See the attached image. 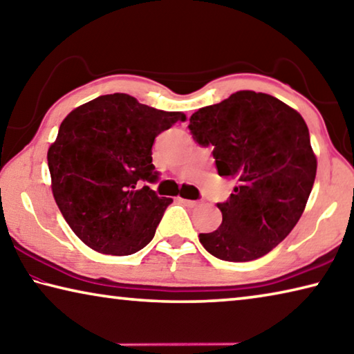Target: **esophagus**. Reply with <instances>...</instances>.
Segmentation results:
<instances>
[{
    "mask_svg": "<svg viewBox=\"0 0 354 354\" xmlns=\"http://www.w3.org/2000/svg\"><path fill=\"white\" fill-rule=\"evenodd\" d=\"M179 201H181L183 205L189 206V207H195V206H198V201H194V200H185V198H179Z\"/></svg>",
    "mask_w": 354,
    "mask_h": 354,
    "instance_id": "1",
    "label": "esophagus"
}]
</instances>
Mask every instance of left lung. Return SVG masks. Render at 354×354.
Listing matches in <instances>:
<instances>
[{
	"mask_svg": "<svg viewBox=\"0 0 354 354\" xmlns=\"http://www.w3.org/2000/svg\"><path fill=\"white\" fill-rule=\"evenodd\" d=\"M190 134L214 147L220 176L234 178V194L218 203L223 221L200 234L221 261L247 262L289 236L306 207L317 159L303 117L267 93L241 91L190 117Z\"/></svg>",
	"mask_w": 354,
	"mask_h": 354,
	"instance_id": "obj_1",
	"label": "left lung"
}]
</instances>
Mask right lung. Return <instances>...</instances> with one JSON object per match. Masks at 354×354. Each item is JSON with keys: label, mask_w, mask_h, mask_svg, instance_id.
<instances>
[{"label": "right lung", "mask_w": 354, "mask_h": 354, "mask_svg": "<svg viewBox=\"0 0 354 354\" xmlns=\"http://www.w3.org/2000/svg\"><path fill=\"white\" fill-rule=\"evenodd\" d=\"M183 112L140 104L127 93L101 95L64 118L48 149L51 189L64 218L98 253L128 256L153 241L173 201L149 185L154 139Z\"/></svg>", "instance_id": "add662e5"}]
</instances>
